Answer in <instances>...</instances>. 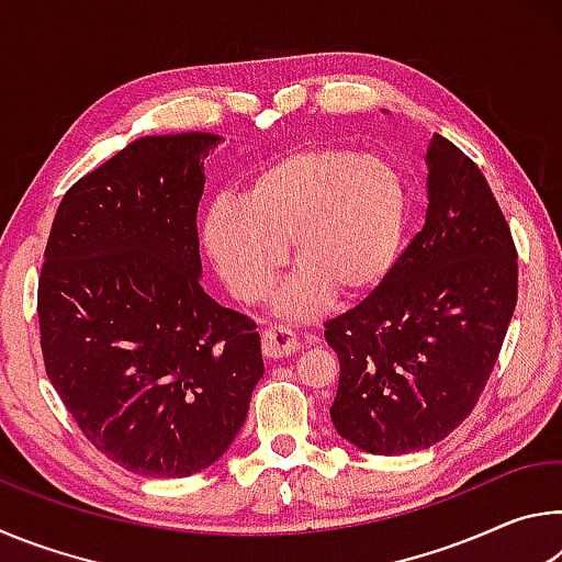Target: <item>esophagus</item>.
Returning <instances> with one entry per match:
<instances>
[{
    "mask_svg": "<svg viewBox=\"0 0 562 562\" xmlns=\"http://www.w3.org/2000/svg\"><path fill=\"white\" fill-rule=\"evenodd\" d=\"M297 347H300L297 337H294L292 331L284 329V327H270L262 335V351H265V357H270V359L288 357Z\"/></svg>",
    "mask_w": 562,
    "mask_h": 562,
    "instance_id": "34e87169",
    "label": "esophagus"
}]
</instances>
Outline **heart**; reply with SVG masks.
I'll list each match as a JSON object with an SVG mask.
<instances>
[{
	"label": "heart",
	"instance_id": "b5f03b06",
	"mask_svg": "<svg viewBox=\"0 0 562 562\" xmlns=\"http://www.w3.org/2000/svg\"><path fill=\"white\" fill-rule=\"evenodd\" d=\"M406 190L394 166L335 146L270 160L240 201H215L203 245L233 297L255 304L274 288L292 245L297 272L274 310L294 322L325 315L337 288L359 294L382 282L402 245Z\"/></svg>",
	"mask_w": 562,
	"mask_h": 562
}]
</instances>
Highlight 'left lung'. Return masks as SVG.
<instances>
[{
  "label": "left lung",
  "mask_w": 562,
  "mask_h": 562,
  "mask_svg": "<svg viewBox=\"0 0 562 562\" xmlns=\"http://www.w3.org/2000/svg\"><path fill=\"white\" fill-rule=\"evenodd\" d=\"M426 223L382 284L325 325L329 406L357 449L396 456L449 436L486 386L518 300V252L479 166L436 133Z\"/></svg>",
  "instance_id": "1"
}]
</instances>
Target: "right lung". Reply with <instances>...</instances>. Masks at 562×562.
<instances>
[{
    "instance_id": "1",
    "label": "right lung",
    "mask_w": 562,
    "mask_h": 562,
    "mask_svg": "<svg viewBox=\"0 0 562 562\" xmlns=\"http://www.w3.org/2000/svg\"><path fill=\"white\" fill-rule=\"evenodd\" d=\"M215 144L198 131L133 140L66 190L44 250L46 376L101 453L150 479L221 459L265 374L255 322L201 288Z\"/></svg>"
}]
</instances>
